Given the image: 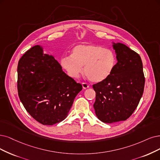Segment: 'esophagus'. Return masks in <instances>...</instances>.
<instances>
[{
	"instance_id": "34e87169",
	"label": "esophagus",
	"mask_w": 160,
	"mask_h": 160,
	"mask_svg": "<svg viewBox=\"0 0 160 160\" xmlns=\"http://www.w3.org/2000/svg\"><path fill=\"white\" fill-rule=\"evenodd\" d=\"M82 88H84V89H87V88H89V85H88L87 83H86V82H83V83L82 84Z\"/></svg>"
}]
</instances>
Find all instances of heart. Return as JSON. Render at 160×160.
Masks as SVG:
<instances>
[{"label":"heart","instance_id":"b5f03b06","mask_svg":"<svg viewBox=\"0 0 160 160\" xmlns=\"http://www.w3.org/2000/svg\"><path fill=\"white\" fill-rule=\"evenodd\" d=\"M62 67L68 75L78 78L84 72L92 82H101L113 73L117 64L115 53L111 49L93 44L75 46L71 55L61 58Z\"/></svg>","mask_w":160,"mask_h":160}]
</instances>
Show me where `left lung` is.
Returning <instances> with one entry per match:
<instances>
[{
  "instance_id": "obj_1",
  "label": "left lung",
  "mask_w": 160,
  "mask_h": 160,
  "mask_svg": "<svg viewBox=\"0 0 160 160\" xmlns=\"http://www.w3.org/2000/svg\"><path fill=\"white\" fill-rule=\"evenodd\" d=\"M113 43L117 60L113 72L108 78L93 85L96 115L105 123L131 117L142 96L145 84L140 55L122 43Z\"/></svg>"
}]
</instances>
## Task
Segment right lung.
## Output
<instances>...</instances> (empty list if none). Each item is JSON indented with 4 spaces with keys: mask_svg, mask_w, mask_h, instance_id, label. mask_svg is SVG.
Listing matches in <instances>:
<instances>
[{
    "mask_svg": "<svg viewBox=\"0 0 160 160\" xmlns=\"http://www.w3.org/2000/svg\"><path fill=\"white\" fill-rule=\"evenodd\" d=\"M17 72L20 99L34 119L52 125L66 119L82 86L63 72L54 57L35 45L21 57Z\"/></svg>",
    "mask_w": 160,
    "mask_h": 160,
    "instance_id": "obj_1",
    "label": "right lung"
}]
</instances>
